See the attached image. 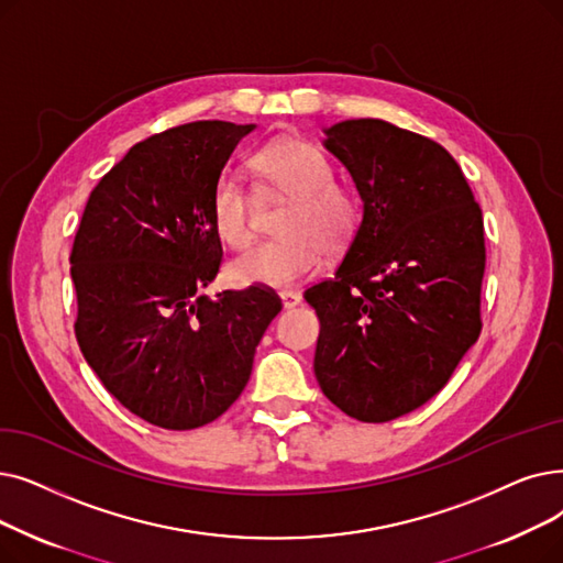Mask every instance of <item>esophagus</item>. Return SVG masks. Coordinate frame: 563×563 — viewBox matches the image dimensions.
Returning a JSON list of instances; mask_svg holds the SVG:
<instances>
[{"mask_svg":"<svg viewBox=\"0 0 563 563\" xmlns=\"http://www.w3.org/2000/svg\"><path fill=\"white\" fill-rule=\"evenodd\" d=\"M280 301H283V308H285V310H291V308H297V306L301 303V295H299V291L283 289V291H280Z\"/></svg>","mask_w":563,"mask_h":563,"instance_id":"esophagus-1","label":"esophagus"}]
</instances>
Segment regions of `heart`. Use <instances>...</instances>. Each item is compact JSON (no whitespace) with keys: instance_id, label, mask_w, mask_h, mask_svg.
<instances>
[{"instance_id":"b5f03b06","label":"heart","mask_w":563,"mask_h":563,"mask_svg":"<svg viewBox=\"0 0 563 563\" xmlns=\"http://www.w3.org/2000/svg\"><path fill=\"white\" fill-rule=\"evenodd\" d=\"M255 173L272 195L291 200L278 234L230 264L232 280L241 285L287 287L310 276L324 253H342L356 236L361 202L356 192L333 181L327 154L306 140L272 142L253 156ZM213 228L230 249L241 251L253 241V200L236 177L223 175L211 195Z\"/></svg>"}]
</instances>
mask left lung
I'll return each instance as SVG.
<instances>
[{"mask_svg": "<svg viewBox=\"0 0 563 563\" xmlns=\"http://www.w3.org/2000/svg\"><path fill=\"white\" fill-rule=\"evenodd\" d=\"M324 133L363 218L335 276L303 295L320 317L314 377L347 417L386 423L439 394L481 335L483 213L434 140L382 119Z\"/></svg>", "mask_w": 563, "mask_h": 563, "instance_id": "obj_1", "label": "left lung"}]
</instances>
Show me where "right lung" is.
<instances>
[{"instance_id": "right-lung-1", "label": "right lung", "mask_w": 563, "mask_h": 563, "mask_svg": "<svg viewBox=\"0 0 563 563\" xmlns=\"http://www.w3.org/2000/svg\"><path fill=\"white\" fill-rule=\"evenodd\" d=\"M253 129L192 121L137 142L91 190L73 241L82 356L121 405L165 430L228 411L283 308L264 285L202 295L223 260L213 186Z\"/></svg>"}]
</instances>
